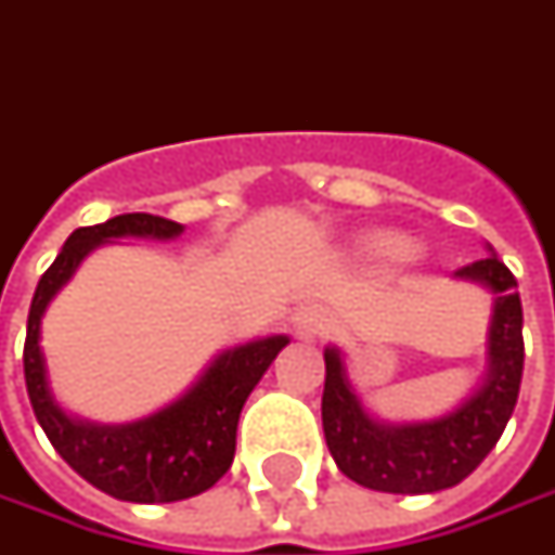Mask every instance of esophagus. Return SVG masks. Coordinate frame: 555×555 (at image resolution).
Masks as SVG:
<instances>
[{
    "label": "esophagus",
    "instance_id": "1",
    "mask_svg": "<svg viewBox=\"0 0 555 555\" xmlns=\"http://www.w3.org/2000/svg\"><path fill=\"white\" fill-rule=\"evenodd\" d=\"M292 325H295L297 335L313 340V337H322L328 332V315H325V310L319 304H304L292 315Z\"/></svg>",
    "mask_w": 555,
    "mask_h": 555
}]
</instances>
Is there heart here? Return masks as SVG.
Segmentation results:
<instances>
[{"label": "heart", "mask_w": 555, "mask_h": 555, "mask_svg": "<svg viewBox=\"0 0 555 555\" xmlns=\"http://www.w3.org/2000/svg\"><path fill=\"white\" fill-rule=\"evenodd\" d=\"M377 251H384L390 258H402V255H409L411 245L405 240H399V236H387V240L377 242Z\"/></svg>", "instance_id": "obj_1"}]
</instances>
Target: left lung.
I'll return each instance as SVG.
<instances>
[{
  "label": "left lung",
  "instance_id": "1",
  "mask_svg": "<svg viewBox=\"0 0 555 555\" xmlns=\"http://www.w3.org/2000/svg\"><path fill=\"white\" fill-rule=\"evenodd\" d=\"M491 251V248H488ZM491 295L486 374L461 405L430 421L392 424L365 409L337 347H325L322 430L337 469L387 494H433L464 482L501 439L522 384V300L516 279L491 251L454 270Z\"/></svg>",
  "mask_w": 555,
  "mask_h": 555
}]
</instances>
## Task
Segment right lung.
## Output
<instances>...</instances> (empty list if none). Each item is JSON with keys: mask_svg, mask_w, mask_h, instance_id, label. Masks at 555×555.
Listing matches in <instances>:
<instances>
[{"mask_svg": "<svg viewBox=\"0 0 555 555\" xmlns=\"http://www.w3.org/2000/svg\"><path fill=\"white\" fill-rule=\"evenodd\" d=\"M181 233L183 223L156 215H119L106 223L79 227L39 279L29 304L24 377L39 427L86 482L131 504H171L202 494L218 482L233 464L236 427L248 392L258 387L279 350L288 344V335H270L220 350L190 390L165 409L128 424L76 417L54 399L42 353V315L54 295L73 279L79 263L106 242L125 236L168 242Z\"/></svg>", "mask_w": 555, "mask_h": 555, "instance_id": "1", "label": "right lung"}]
</instances>
